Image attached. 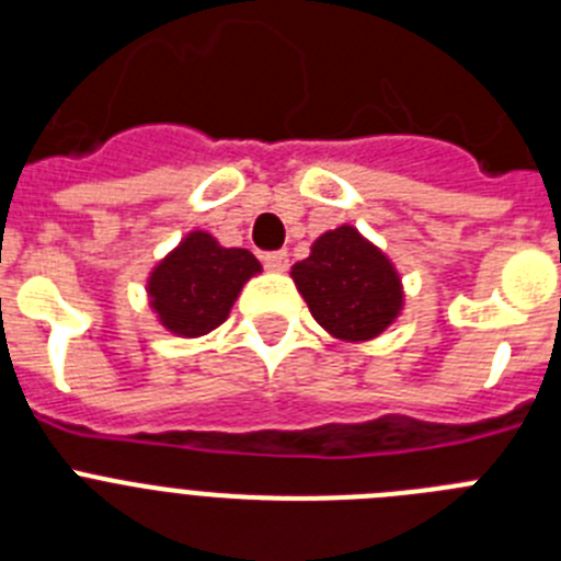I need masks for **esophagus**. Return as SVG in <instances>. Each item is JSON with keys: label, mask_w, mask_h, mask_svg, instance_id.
Returning <instances> with one entry per match:
<instances>
[{"label": "esophagus", "mask_w": 561, "mask_h": 561, "mask_svg": "<svg viewBox=\"0 0 561 561\" xmlns=\"http://www.w3.org/2000/svg\"><path fill=\"white\" fill-rule=\"evenodd\" d=\"M264 266L270 272H286V270H289V252H286V250L266 252V255H264Z\"/></svg>", "instance_id": "obj_1"}]
</instances>
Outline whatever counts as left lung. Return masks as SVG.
<instances>
[{"label":"left lung","mask_w":561,"mask_h":561,"mask_svg":"<svg viewBox=\"0 0 561 561\" xmlns=\"http://www.w3.org/2000/svg\"><path fill=\"white\" fill-rule=\"evenodd\" d=\"M291 280L320 329L340 342L376 340L404 311L399 270L354 225L314 238L309 257L291 266Z\"/></svg>","instance_id":"8db88e82"}]
</instances>
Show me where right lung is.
<instances>
[{
    "instance_id": "add662e5",
    "label": "right lung",
    "mask_w": 561,
    "mask_h": 561,
    "mask_svg": "<svg viewBox=\"0 0 561 561\" xmlns=\"http://www.w3.org/2000/svg\"><path fill=\"white\" fill-rule=\"evenodd\" d=\"M255 275L261 264L250 250L221 247L207 230H191L148 272V306L168 334L196 340L225 323Z\"/></svg>"
}]
</instances>
